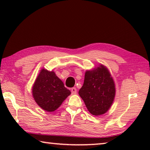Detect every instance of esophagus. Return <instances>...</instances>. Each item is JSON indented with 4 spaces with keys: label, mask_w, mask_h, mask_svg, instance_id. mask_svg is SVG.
Instances as JSON below:
<instances>
[{
    "label": "esophagus",
    "mask_w": 150,
    "mask_h": 150,
    "mask_svg": "<svg viewBox=\"0 0 150 150\" xmlns=\"http://www.w3.org/2000/svg\"><path fill=\"white\" fill-rule=\"evenodd\" d=\"M71 93L73 94V95H75V94L77 93V89H76L75 87L71 88Z\"/></svg>",
    "instance_id": "esophagus-1"
}]
</instances>
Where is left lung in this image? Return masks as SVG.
Listing matches in <instances>:
<instances>
[{"label": "left lung", "instance_id": "left-lung-1", "mask_svg": "<svg viewBox=\"0 0 150 150\" xmlns=\"http://www.w3.org/2000/svg\"><path fill=\"white\" fill-rule=\"evenodd\" d=\"M115 84L105 66H100L85 72L84 83L79 95L88 110L94 116L106 113L112 105L115 96Z\"/></svg>", "mask_w": 150, "mask_h": 150}]
</instances>
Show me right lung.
Returning <instances> with one entry per match:
<instances>
[{"label":"right lung","mask_w":150,"mask_h":150,"mask_svg":"<svg viewBox=\"0 0 150 150\" xmlns=\"http://www.w3.org/2000/svg\"><path fill=\"white\" fill-rule=\"evenodd\" d=\"M71 94L55 73L42 69L32 87V95L38 105L46 112H54Z\"/></svg>","instance_id":"obj_1"}]
</instances>
